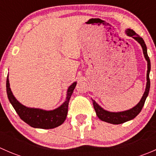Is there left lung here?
I'll list each match as a JSON object with an SVG mask.
<instances>
[{"label": "left lung", "instance_id": "1", "mask_svg": "<svg viewBox=\"0 0 156 156\" xmlns=\"http://www.w3.org/2000/svg\"><path fill=\"white\" fill-rule=\"evenodd\" d=\"M127 34L130 37H133L136 41H137L140 44L141 47L143 48V51H144V56H145L146 61H147V76H146V79H147V82H146V90L144 92V96H143L142 99L140 100V103L134 106L133 108H130V109L127 110L125 112H110L106 111V110L103 109L94 100H92L93 105H94V108L95 109L97 115L98 116L99 119L100 120L103 121V122H108V123L113 124V125H119V124H122L124 122H126L127 121H130L131 119H134L142 110L143 107L145 103L146 99L147 97L148 94L149 92V88H150V80H149V72H150L151 65H150V59H149V56L147 54V48H146V44L144 42V39L136 34L133 30L132 29H127L126 31Z\"/></svg>", "mask_w": 156, "mask_h": 156}]
</instances>
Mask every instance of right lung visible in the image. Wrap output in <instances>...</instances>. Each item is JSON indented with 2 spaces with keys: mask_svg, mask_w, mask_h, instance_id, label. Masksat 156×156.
Segmentation results:
<instances>
[{
  "mask_svg": "<svg viewBox=\"0 0 156 156\" xmlns=\"http://www.w3.org/2000/svg\"><path fill=\"white\" fill-rule=\"evenodd\" d=\"M76 82H74L69 87L66 100L65 101V103L59 108L52 110V111H45V110L39 109V108H28L19 103L12 94V91L10 87L8 76L7 78V86L6 87H7V94L9 100L22 120L24 121L26 123L33 127L51 129L62 125L66 119L67 113H68L69 102L71 96L73 93L74 89L76 86Z\"/></svg>",
  "mask_w": 156,
  "mask_h": 156,
  "instance_id": "add662e5",
  "label": "right lung"
}]
</instances>
